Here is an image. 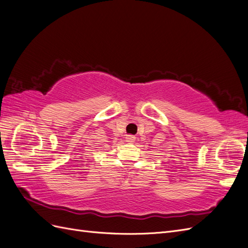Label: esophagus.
<instances>
[{
	"label": "esophagus",
	"mask_w": 248,
	"mask_h": 248,
	"mask_svg": "<svg viewBox=\"0 0 248 248\" xmlns=\"http://www.w3.org/2000/svg\"><path fill=\"white\" fill-rule=\"evenodd\" d=\"M126 141H128V142H133L134 140H136V137L134 136H131V134H128V136H126Z\"/></svg>",
	"instance_id": "1"
}]
</instances>
